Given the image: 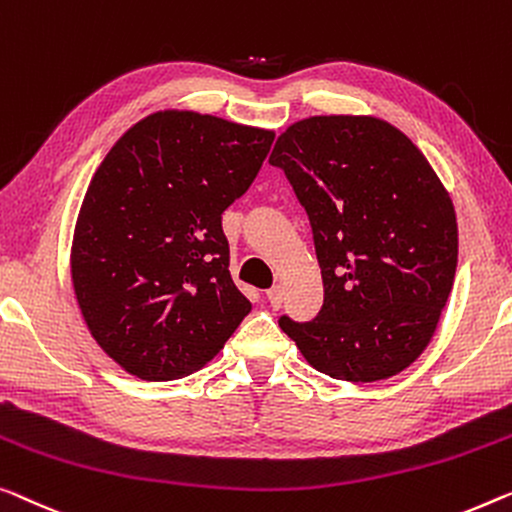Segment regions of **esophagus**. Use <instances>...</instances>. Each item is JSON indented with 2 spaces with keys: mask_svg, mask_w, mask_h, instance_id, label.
<instances>
[{
  "mask_svg": "<svg viewBox=\"0 0 512 512\" xmlns=\"http://www.w3.org/2000/svg\"><path fill=\"white\" fill-rule=\"evenodd\" d=\"M266 299H269L271 308H280V305H282V289L280 287L266 289Z\"/></svg>",
  "mask_w": 512,
  "mask_h": 512,
  "instance_id": "34e87169",
  "label": "esophagus"
}]
</instances>
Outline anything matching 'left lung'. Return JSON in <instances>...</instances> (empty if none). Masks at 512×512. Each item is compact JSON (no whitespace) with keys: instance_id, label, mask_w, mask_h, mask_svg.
Segmentation results:
<instances>
[{"instance_id":"1","label":"left lung","mask_w":512,"mask_h":512,"mask_svg":"<svg viewBox=\"0 0 512 512\" xmlns=\"http://www.w3.org/2000/svg\"><path fill=\"white\" fill-rule=\"evenodd\" d=\"M271 165L308 213L324 280L312 322L280 317L312 368L379 381L430 345L453 289L457 220L421 149L377 117L301 119L278 137Z\"/></svg>"}]
</instances>
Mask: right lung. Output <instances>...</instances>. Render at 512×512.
<instances>
[{"label":"right lung","mask_w":512,"mask_h":512,"mask_svg":"<svg viewBox=\"0 0 512 512\" xmlns=\"http://www.w3.org/2000/svg\"><path fill=\"white\" fill-rule=\"evenodd\" d=\"M271 142L264 128L163 110L98 165L75 223L71 278L91 335L126 372L186 377L250 312L230 276L223 211L255 181Z\"/></svg>","instance_id":"right-lung-1"}]
</instances>
